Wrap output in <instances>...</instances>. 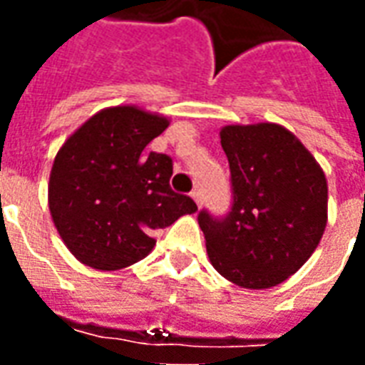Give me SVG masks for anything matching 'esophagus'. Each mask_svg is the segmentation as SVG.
I'll use <instances>...</instances> for the list:
<instances>
[{"instance_id":"34e87169","label":"esophagus","mask_w":365,"mask_h":365,"mask_svg":"<svg viewBox=\"0 0 365 365\" xmlns=\"http://www.w3.org/2000/svg\"><path fill=\"white\" fill-rule=\"evenodd\" d=\"M191 197L197 203V207H201V193H199V191H191Z\"/></svg>"}]
</instances>
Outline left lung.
Masks as SVG:
<instances>
[{"instance_id": "1", "label": "left lung", "mask_w": 365, "mask_h": 365, "mask_svg": "<svg viewBox=\"0 0 365 365\" xmlns=\"http://www.w3.org/2000/svg\"><path fill=\"white\" fill-rule=\"evenodd\" d=\"M221 146L232 178L227 219L199 213L213 268L246 289L285 282L321 242L329 185L321 164L277 123L227 125Z\"/></svg>"}]
</instances>
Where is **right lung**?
<instances>
[{
  "label": "right lung",
  "mask_w": 365,
  "mask_h": 365,
  "mask_svg": "<svg viewBox=\"0 0 365 365\" xmlns=\"http://www.w3.org/2000/svg\"><path fill=\"white\" fill-rule=\"evenodd\" d=\"M170 119L136 105L105 107L54 156L48 209L62 242L93 269L127 268L152 252L154 230L197 211L170 187L172 158L146 154Z\"/></svg>",
  "instance_id": "obj_1"
}]
</instances>
